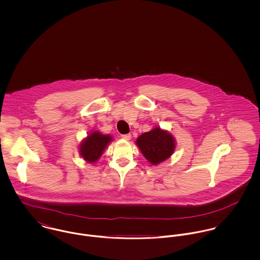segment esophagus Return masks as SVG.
<instances>
[{
  "label": "esophagus",
  "mask_w": 260,
  "mask_h": 260,
  "mask_svg": "<svg viewBox=\"0 0 260 260\" xmlns=\"http://www.w3.org/2000/svg\"><path fill=\"white\" fill-rule=\"evenodd\" d=\"M122 139L125 141H129L131 139V134H126V135H122Z\"/></svg>",
  "instance_id": "1"
}]
</instances>
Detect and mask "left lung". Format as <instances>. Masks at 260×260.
I'll return each mask as SVG.
<instances>
[{"mask_svg":"<svg viewBox=\"0 0 260 260\" xmlns=\"http://www.w3.org/2000/svg\"><path fill=\"white\" fill-rule=\"evenodd\" d=\"M135 143L146 160L154 166L169 159L176 149L174 136L158 126L141 134Z\"/></svg>","mask_w":260,"mask_h":260,"instance_id":"obj_1","label":"left lung"}]
</instances>
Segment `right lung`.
I'll use <instances>...</instances> for the list:
<instances>
[{
  "instance_id": "1",
  "label": "right lung",
  "mask_w": 260,
  "mask_h": 260,
  "mask_svg": "<svg viewBox=\"0 0 260 260\" xmlns=\"http://www.w3.org/2000/svg\"><path fill=\"white\" fill-rule=\"evenodd\" d=\"M112 141L111 135L103 134L98 130H92L78 145L79 154L84 161L94 164L101 158L103 152Z\"/></svg>"
}]
</instances>
